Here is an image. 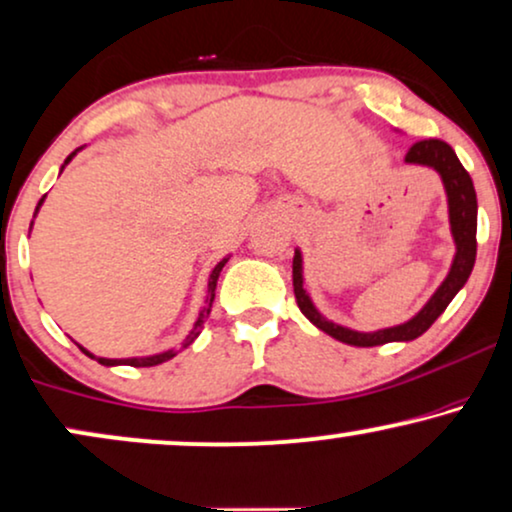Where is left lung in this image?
<instances>
[{
  "instance_id": "obj_1",
  "label": "left lung",
  "mask_w": 512,
  "mask_h": 512,
  "mask_svg": "<svg viewBox=\"0 0 512 512\" xmlns=\"http://www.w3.org/2000/svg\"><path fill=\"white\" fill-rule=\"evenodd\" d=\"M406 165H423L430 167L439 174L442 179L444 191H446V203H449V224H451V236L456 243V255L451 262V269L442 281L425 307L399 326L383 328V331L373 333H361L352 331V328L340 326V323L328 321L319 309L314 307L312 297L304 290V276H302V252L295 248L293 257V288H295V300L300 312L314 323L316 328L323 333H328L331 338L345 342V345L354 347H375L385 345V342H409L423 335L428 328L439 319V314L449 307V302L454 300L458 290L465 286V281L470 278V271L475 267V255H477V196L475 186H472L470 174L465 172V167L458 160L446 141L439 139H425L418 141L409 148L404 158Z\"/></svg>"
}]
</instances>
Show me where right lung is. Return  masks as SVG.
<instances>
[{
    "mask_svg": "<svg viewBox=\"0 0 512 512\" xmlns=\"http://www.w3.org/2000/svg\"><path fill=\"white\" fill-rule=\"evenodd\" d=\"M77 151H82V148H77ZM77 151H73L66 158V163H63V167H66L70 160L75 158V153ZM61 167V170H63ZM44 203V198L40 200V203H37V210H40V205ZM37 210H35V215H37ZM30 229H32V224H30ZM229 262V257H224L222 262H217L215 264V269L210 271V281H208V297H205V307L200 309V314H198V321L193 323V328H191V333L186 335V340H184V345L181 347H189L193 340L198 338L200 335V331H203V323L208 321V314H210V307H212V300H215V288H217V278H219V271L224 269V264ZM80 349L84 354H87V357H92V359H96L99 361L101 366H134V368H144V366H158V364H163V361H170L172 357H177V349H167V352H160V354H151V357H132V359H106V357H94L92 352H87V349H84L82 345H80Z\"/></svg>",
    "mask_w": 512,
    "mask_h": 512,
    "instance_id": "1",
    "label": "right lung"
}]
</instances>
